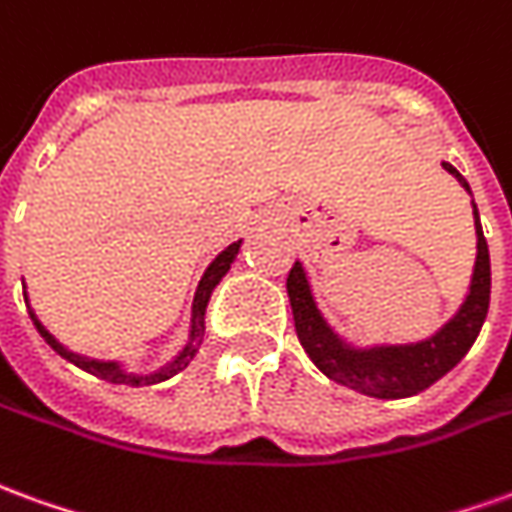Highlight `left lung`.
<instances>
[{
	"mask_svg": "<svg viewBox=\"0 0 512 512\" xmlns=\"http://www.w3.org/2000/svg\"><path fill=\"white\" fill-rule=\"evenodd\" d=\"M441 166L471 194L468 182L452 163H441ZM474 230H477V260H474V274H471L463 305L435 335L416 343L355 346V343L343 341L327 324V318L321 316L310 291V282H307L305 266L293 263L288 274L293 324H296V335L305 346L307 357L316 363L318 371L338 385H346L366 396H377V399L416 396L424 388H430L432 382L441 380L446 371H452L466 357L471 343L477 341L482 321L488 316V302H491V255L482 235L477 205H474Z\"/></svg>",
	"mask_w": 512,
	"mask_h": 512,
	"instance_id": "1",
	"label": "left lung"
}]
</instances>
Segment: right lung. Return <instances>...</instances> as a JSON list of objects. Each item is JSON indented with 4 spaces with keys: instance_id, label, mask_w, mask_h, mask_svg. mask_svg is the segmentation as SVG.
<instances>
[{
    "instance_id": "1",
    "label": "right lung",
    "mask_w": 512,
    "mask_h": 512,
    "mask_svg": "<svg viewBox=\"0 0 512 512\" xmlns=\"http://www.w3.org/2000/svg\"><path fill=\"white\" fill-rule=\"evenodd\" d=\"M238 249H241V241H235V244H230L224 252H221L210 266H207L205 277L199 280V288H196L194 293V307H191V332H188V341H185V346H182L180 352L174 355V360H169L166 366H160L157 371H152V374H132V371H127V368L121 366V363H116V360H94V357H82L77 355V352H71V349H66L63 343L57 341L52 332L46 330L44 324L38 321V316L35 313H30L32 316V324H35V330L41 332V338H44L52 349H55L57 355L66 357L69 363H74L77 368H82V371H88V374H94V377H99V380L105 382H113V385H155V382H163L169 380V377H174V374H180L182 368L188 366L191 360L196 357V352H199V346H202V338H205V313H207V302H210V296H213V291H216V285L221 282V277L230 271L232 260L238 257ZM27 299V296H24Z\"/></svg>"
}]
</instances>
